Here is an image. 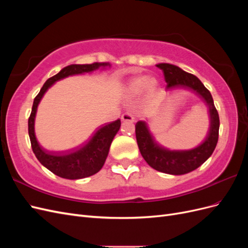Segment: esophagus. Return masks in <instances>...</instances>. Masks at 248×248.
Here are the masks:
<instances>
[{
  "label": "esophagus",
  "mask_w": 248,
  "mask_h": 248,
  "mask_svg": "<svg viewBox=\"0 0 248 248\" xmlns=\"http://www.w3.org/2000/svg\"><path fill=\"white\" fill-rule=\"evenodd\" d=\"M121 119L123 122H134V118L131 114H129V112H125V114H123Z\"/></svg>",
  "instance_id": "1"
}]
</instances>
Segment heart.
Here are the masks:
<instances>
[{
  "label": "heart",
  "instance_id": "1",
  "mask_svg": "<svg viewBox=\"0 0 248 248\" xmlns=\"http://www.w3.org/2000/svg\"><path fill=\"white\" fill-rule=\"evenodd\" d=\"M157 88H158V80L154 77L140 76L129 80L126 86V93L129 96H137L145 90L148 95H154Z\"/></svg>",
  "mask_w": 248,
  "mask_h": 248
}]
</instances>
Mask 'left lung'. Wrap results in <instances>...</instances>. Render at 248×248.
Listing matches in <instances>:
<instances>
[{
    "instance_id": "left-lung-1",
    "label": "left lung",
    "mask_w": 248,
    "mask_h": 248,
    "mask_svg": "<svg viewBox=\"0 0 248 248\" xmlns=\"http://www.w3.org/2000/svg\"><path fill=\"white\" fill-rule=\"evenodd\" d=\"M156 66L163 71L167 91L186 90L197 95L208 108L210 124L207 136L200 145L188 150H170L163 147L150 131L148 122L139 121L136 124L140 152L149 166L164 174L185 175L197 170L212 155L218 140L219 116L211 93L196 76L169 63H159Z\"/></svg>"
}]
</instances>
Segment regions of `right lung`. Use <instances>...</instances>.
<instances>
[{"instance_id":"right-lung-1","label":"right lung","mask_w":248,"mask_h":248,"mask_svg":"<svg viewBox=\"0 0 248 248\" xmlns=\"http://www.w3.org/2000/svg\"><path fill=\"white\" fill-rule=\"evenodd\" d=\"M111 65L107 63L93 64H71L64 67L56 76L48 78L41 88L39 94L34 99L31 116L29 118V137L31 140L33 152L37 159L43 167H46L55 175L69 180H78L87 178L98 172L104 162H106L109 152L111 141L121 127V121L109 123L102 126L97 130L94 136L90 139L84 146L66 154H50L40 146L35 134V118L39 103L47 90L54 86L57 81L68 77L78 76V74L92 73L95 70H104Z\"/></svg>"}]
</instances>
